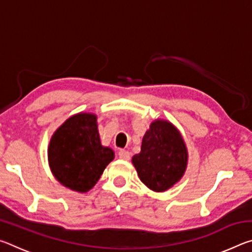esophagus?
<instances>
[{
	"label": "esophagus",
	"instance_id": "obj_1",
	"mask_svg": "<svg viewBox=\"0 0 252 252\" xmlns=\"http://www.w3.org/2000/svg\"><path fill=\"white\" fill-rule=\"evenodd\" d=\"M119 158H120L121 160H125V161H129L130 158H131V153L129 151L125 150V149H122V150L119 151Z\"/></svg>",
	"mask_w": 252,
	"mask_h": 252
}]
</instances>
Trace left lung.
Listing matches in <instances>:
<instances>
[{"instance_id":"8db88e82","label":"left lung","mask_w":252,"mask_h":252,"mask_svg":"<svg viewBox=\"0 0 252 252\" xmlns=\"http://www.w3.org/2000/svg\"><path fill=\"white\" fill-rule=\"evenodd\" d=\"M188 158L186 142L177 126L168 120L157 119L144 133L141 151L132 157V163L149 189L164 192L181 180Z\"/></svg>"}]
</instances>
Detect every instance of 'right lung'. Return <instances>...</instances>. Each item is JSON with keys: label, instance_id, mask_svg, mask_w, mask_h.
Here are the masks:
<instances>
[{"label": "right lung", "instance_id": "add662e5", "mask_svg": "<svg viewBox=\"0 0 252 252\" xmlns=\"http://www.w3.org/2000/svg\"><path fill=\"white\" fill-rule=\"evenodd\" d=\"M95 114L70 117L51 136L48 160L51 172L62 186L85 193L99 181L114 159L112 149L101 144Z\"/></svg>", "mask_w": 252, "mask_h": 252}]
</instances>
